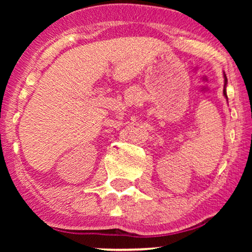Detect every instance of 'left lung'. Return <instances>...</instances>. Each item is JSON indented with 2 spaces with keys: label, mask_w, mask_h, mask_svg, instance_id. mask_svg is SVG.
Segmentation results:
<instances>
[{
  "label": "left lung",
  "mask_w": 252,
  "mask_h": 252,
  "mask_svg": "<svg viewBox=\"0 0 252 252\" xmlns=\"http://www.w3.org/2000/svg\"><path fill=\"white\" fill-rule=\"evenodd\" d=\"M223 78H225V85H223V96L227 98V93H226V86H227V78H226V74L223 73Z\"/></svg>",
  "instance_id": "1"
}]
</instances>
